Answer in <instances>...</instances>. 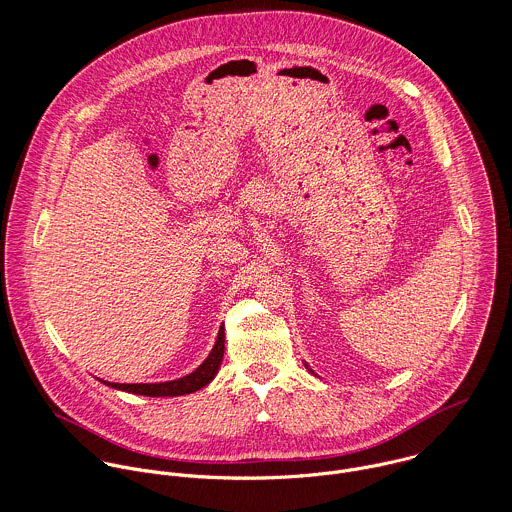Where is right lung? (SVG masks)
Listing matches in <instances>:
<instances>
[{"label":"right lung","mask_w":512,"mask_h":512,"mask_svg":"<svg viewBox=\"0 0 512 512\" xmlns=\"http://www.w3.org/2000/svg\"><path fill=\"white\" fill-rule=\"evenodd\" d=\"M222 355H224V329H220L217 343H215L211 355L207 357V361L199 366L195 372H191L183 378H177V380H171V382H155V384H118V382H106L104 380V384H108L112 388H118V390L132 392V394H142V396H183V394H191L195 390H201L203 386H207L215 378L220 361H222Z\"/></svg>","instance_id":"right-lung-1"}]
</instances>
